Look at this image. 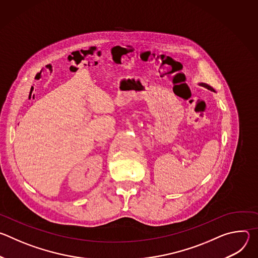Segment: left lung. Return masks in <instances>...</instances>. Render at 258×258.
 Listing matches in <instances>:
<instances>
[{
	"mask_svg": "<svg viewBox=\"0 0 258 258\" xmlns=\"http://www.w3.org/2000/svg\"><path fill=\"white\" fill-rule=\"evenodd\" d=\"M199 86H202V87H204V88L208 89L209 91H211V92H214V93H215V90H214V89H212L210 86H208V85H206V84H204V83H200V84H199Z\"/></svg>",
	"mask_w": 258,
	"mask_h": 258,
	"instance_id": "8db88e82",
	"label": "left lung"
}]
</instances>
